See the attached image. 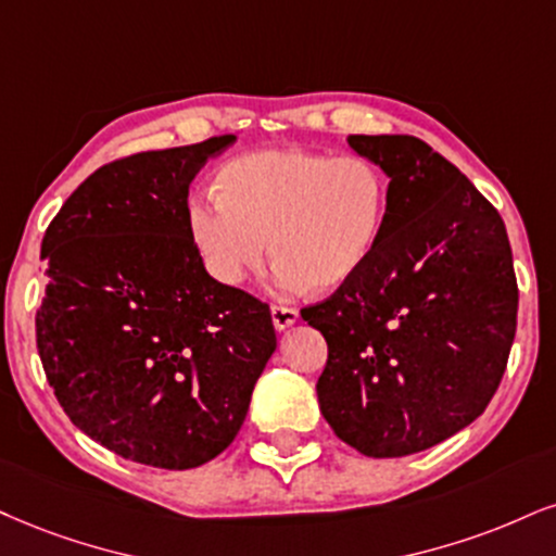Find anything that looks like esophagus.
Returning a JSON list of instances; mask_svg holds the SVG:
<instances>
[{
	"instance_id": "1",
	"label": "esophagus",
	"mask_w": 556,
	"mask_h": 556,
	"mask_svg": "<svg viewBox=\"0 0 556 556\" xmlns=\"http://www.w3.org/2000/svg\"><path fill=\"white\" fill-rule=\"evenodd\" d=\"M270 317H273V327H276L278 332L289 330L299 321V309H293V306H280V304H273L270 306Z\"/></svg>"
}]
</instances>
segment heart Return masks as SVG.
<instances>
[{
	"label": "heart",
	"mask_w": 556,
	"mask_h": 556,
	"mask_svg": "<svg viewBox=\"0 0 556 556\" xmlns=\"http://www.w3.org/2000/svg\"><path fill=\"white\" fill-rule=\"evenodd\" d=\"M392 185L374 160L309 149H260L226 162L216 195H193L185 211L208 276L242 286L267 257L280 289L334 291L379 252Z\"/></svg>",
	"instance_id": "b5f03b06"
}]
</instances>
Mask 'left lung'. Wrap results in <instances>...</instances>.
<instances>
[{
	"mask_svg": "<svg viewBox=\"0 0 556 556\" xmlns=\"http://www.w3.org/2000/svg\"><path fill=\"white\" fill-rule=\"evenodd\" d=\"M387 173L392 208L366 270L301 309L327 340L319 409L363 456L396 458L456 435L503 379L518 283L503 218L415 136H348Z\"/></svg>",
	"mask_w": 556,
	"mask_h": 556,
	"instance_id": "left-lung-1",
	"label": "left lung"
}]
</instances>
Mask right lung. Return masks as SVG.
Instances as JSON below:
<instances>
[{
	"mask_svg": "<svg viewBox=\"0 0 556 556\" xmlns=\"http://www.w3.org/2000/svg\"><path fill=\"white\" fill-rule=\"evenodd\" d=\"M235 141L94 169L40 244L46 379L68 420L128 462L180 471L222 454L276 351L267 304L211 278L185 222L193 177Z\"/></svg>",
	"mask_w": 556,
	"mask_h": 556,
	"instance_id": "add662e5",
	"label": "right lung"
}]
</instances>
